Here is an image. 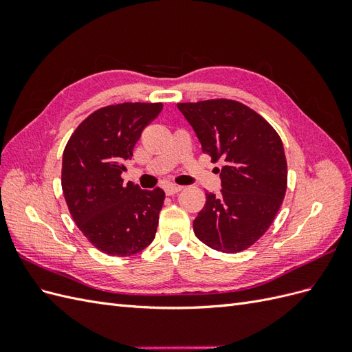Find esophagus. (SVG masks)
Returning a JSON list of instances; mask_svg holds the SVG:
<instances>
[{"label": "esophagus", "instance_id": "1", "mask_svg": "<svg viewBox=\"0 0 352 352\" xmlns=\"http://www.w3.org/2000/svg\"><path fill=\"white\" fill-rule=\"evenodd\" d=\"M164 190H166L167 195H175V194H177V192H180V190H182V186L175 185V184H168V185L164 188Z\"/></svg>", "mask_w": 352, "mask_h": 352}]
</instances>
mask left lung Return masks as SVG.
Masks as SVG:
<instances>
[{"mask_svg": "<svg viewBox=\"0 0 352 352\" xmlns=\"http://www.w3.org/2000/svg\"><path fill=\"white\" fill-rule=\"evenodd\" d=\"M179 111L217 168L220 194H206L194 220L197 238L221 252L250 248L270 228L282 206L287 166L280 136L263 117L233 100L180 102Z\"/></svg>", "mask_w": 352, "mask_h": 352, "instance_id": "1", "label": "left lung"}]
</instances>
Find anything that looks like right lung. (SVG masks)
<instances>
[{
	"label": "right lung",
	"mask_w": 352,
	"mask_h": 352,
	"mask_svg": "<svg viewBox=\"0 0 352 352\" xmlns=\"http://www.w3.org/2000/svg\"><path fill=\"white\" fill-rule=\"evenodd\" d=\"M162 110V102L100 109L76 127L63 153L61 188L70 214L94 247L113 257H129L155 238L164 190L124 185L120 175Z\"/></svg>",
	"instance_id": "obj_1"
}]
</instances>
